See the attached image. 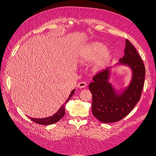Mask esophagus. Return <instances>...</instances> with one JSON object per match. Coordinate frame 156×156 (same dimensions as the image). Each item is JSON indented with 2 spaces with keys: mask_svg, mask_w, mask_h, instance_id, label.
I'll list each match as a JSON object with an SVG mask.
<instances>
[{
  "mask_svg": "<svg viewBox=\"0 0 156 156\" xmlns=\"http://www.w3.org/2000/svg\"><path fill=\"white\" fill-rule=\"evenodd\" d=\"M86 86H87V83L85 82H80L78 84V87L79 88H85Z\"/></svg>",
  "mask_w": 156,
  "mask_h": 156,
  "instance_id": "1",
  "label": "esophagus"
}]
</instances>
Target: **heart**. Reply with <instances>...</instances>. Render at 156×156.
<instances>
[{
    "label": "heart",
    "instance_id": "heart-1",
    "mask_svg": "<svg viewBox=\"0 0 156 156\" xmlns=\"http://www.w3.org/2000/svg\"><path fill=\"white\" fill-rule=\"evenodd\" d=\"M112 51L106 48L100 41H90L82 45L77 51V58L81 63L91 61L92 67L95 71H101L109 64L112 59Z\"/></svg>",
    "mask_w": 156,
    "mask_h": 156
}]
</instances>
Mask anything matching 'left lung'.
Returning <instances> with one entry per match:
<instances>
[{
	"label": "left lung",
	"instance_id": "obj_1",
	"mask_svg": "<svg viewBox=\"0 0 156 156\" xmlns=\"http://www.w3.org/2000/svg\"><path fill=\"white\" fill-rule=\"evenodd\" d=\"M124 56L116 66H126L131 68V79L129 85L116 90L109 82L112 67L95 75L89 84L92 95V112L98 120L105 122H117L130 112L140 100L143 90L145 68L136 49L126 39Z\"/></svg>",
	"mask_w": 156,
	"mask_h": 156
}]
</instances>
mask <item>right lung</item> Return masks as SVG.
Segmentation results:
<instances>
[{"mask_svg":"<svg viewBox=\"0 0 156 156\" xmlns=\"http://www.w3.org/2000/svg\"><path fill=\"white\" fill-rule=\"evenodd\" d=\"M74 92H75V89H74V90H73L71 92V93H70V94L69 95V97H68L67 100H66L64 103L61 106V107L59 108V110L57 111V112L55 113L54 115H52V116H51V117H49L41 118V119L31 118V117H29V118L34 122H36V123L43 125H51V124L55 123V122H57L58 121H59L64 116L66 105L68 102V101L69 100V99L71 98V97H72V95L74 94Z\"/></svg>","mask_w":156,"mask_h":156,"instance_id":"obj_1","label":"right lung"}]
</instances>
